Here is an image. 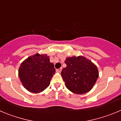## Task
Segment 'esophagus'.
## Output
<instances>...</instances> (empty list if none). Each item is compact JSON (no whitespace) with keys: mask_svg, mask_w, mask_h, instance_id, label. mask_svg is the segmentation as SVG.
<instances>
[{"mask_svg":"<svg viewBox=\"0 0 121 121\" xmlns=\"http://www.w3.org/2000/svg\"><path fill=\"white\" fill-rule=\"evenodd\" d=\"M62 68H59V69H56V72H61V71H62Z\"/></svg>","mask_w":121,"mask_h":121,"instance_id":"34e87169","label":"esophagus"}]
</instances>
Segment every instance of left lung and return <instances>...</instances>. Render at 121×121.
Listing matches in <instances>:
<instances>
[{
  "mask_svg": "<svg viewBox=\"0 0 121 121\" xmlns=\"http://www.w3.org/2000/svg\"><path fill=\"white\" fill-rule=\"evenodd\" d=\"M66 67L61 72L66 88L75 94H82L90 91L99 77L97 66L82 56L67 57Z\"/></svg>",
  "mask_w": 121,
  "mask_h": 121,
  "instance_id": "1",
  "label": "left lung"
}]
</instances>
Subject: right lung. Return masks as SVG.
I'll return each instance as SVG.
<instances>
[{
	"label": "right lung",
	"instance_id": "obj_1",
	"mask_svg": "<svg viewBox=\"0 0 121 121\" xmlns=\"http://www.w3.org/2000/svg\"><path fill=\"white\" fill-rule=\"evenodd\" d=\"M55 71L53 64L50 62L49 56L46 54L37 53L22 62L18 75L27 90L38 93L49 87Z\"/></svg>",
	"mask_w": 121,
	"mask_h": 121
}]
</instances>
